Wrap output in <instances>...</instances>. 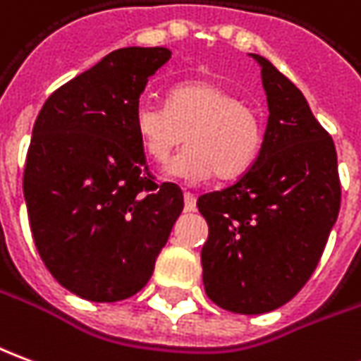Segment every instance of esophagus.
<instances>
[{"instance_id":"obj_1","label":"esophagus","mask_w":361,"mask_h":361,"mask_svg":"<svg viewBox=\"0 0 361 361\" xmlns=\"http://www.w3.org/2000/svg\"><path fill=\"white\" fill-rule=\"evenodd\" d=\"M183 203H185V213H191V211H195V207H197V199L193 193H189V191H183Z\"/></svg>"}]
</instances>
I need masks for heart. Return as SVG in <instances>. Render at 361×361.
I'll return each instance as SVG.
<instances>
[{
    "instance_id": "obj_1",
    "label": "heart",
    "mask_w": 361,
    "mask_h": 361,
    "mask_svg": "<svg viewBox=\"0 0 361 361\" xmlns=\"http://www.w3.org/2000/svg\"><path fill=\"white\" fill-rule=\"evenodd\" d=\"M135 130L145 154L166 162L178 146L188 148L166 166L170 180L201 181L238 178L259 154L264 127L258 111L215 82H185L173 87L168 105L140 103Z\"/></svg>"
}]
</instances>
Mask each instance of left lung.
<instances>
[{
    "mask_svg": "<svg viewBox=\"0 0 361 361\" xmlns=\"http://www.w3.org/2000/svg\"><path fill=\"white\" fill-rule=\"evenodd\" d=\"M262 68L268 125L252 168L231 188L197 199L209 224L201 250L209 299L262 314L299 293L338 219L336 148L305 95L269 60Z\"/></svg>",
    "mask_w": 361,
    "mask_h": 361,
    "instance_id": "1",
    "label": "left lung"
}]
</instances>
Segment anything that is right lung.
<instances>
[{
    "instance_id": "right-lung-1",
    "label": "right lung",
    "mask_w": 361,
    "mask_h": 361,
    "mask_svg": "<svg viewBox=\"0 0 361 361\" xmlns=\"http://www.w3.org/2000/svg\"><path fill=\"white\" fill-rule=\"evenodd\" d=\"M172 58L113 50L50 95L32 127L23 193L35 246L58 283L93 303L138 293L183 211L176 183L146 172L135 111Z\"/></svg>"
}]
</instances>
